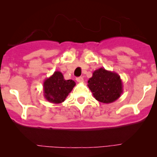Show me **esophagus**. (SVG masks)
Masks as SVG:
<instances>
[{"label": "esophagus", "mask_w": 157, "mask_h": 157, "mask_svg": "<svg viewBox=\"0 0 157 157\" xmlns=\"http://www.w3.org/2000/svg\"><path fill=\"white\" fill-rule=\"evenodd\" d=\"M76 80H77V81L78 82V83H83V78L82 77H77V78L76 79Z\"/></svg>", "instance_id": "1"}]
</instances>
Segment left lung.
<instances>
[{
  "label": "left lung",
  "mask_w": 157,
  "mask_h": 157,
  "mask_svg": "<svg viewBox=\"0 0 157 157\" xmlns=\"http://www.w3.org/2000/svg\"><path fill=\"white\" fill-rule=\"evenodd\" d=\"M88 87L95 99L102 103H112L123 93V84L120 76L113 71L99 68L93 73L88 80Z\"/></svg>",
  "instance_id": "obj_1"
}]
</instances>
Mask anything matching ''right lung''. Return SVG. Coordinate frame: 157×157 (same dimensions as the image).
I'll use <instances>...</instances> for the list:
<instances>
[{
    "mask_svg": "<svg viewBox=\"0 0 157 157\" xmlns=\"http://www.w3.org/2000/svg\"><path fill=\"white\" fill-rule=\"evenodd\" d=\"M76 83L72 80H65L62 73L57 71L43 83V92L45 99L54 104L64 102L72 91Z\"/></svg>",
    "mask_w": 157,
    "mask_h": 157,
    "instance_id": "obj_1",
    "label": "right lung"
}]
</instances>
